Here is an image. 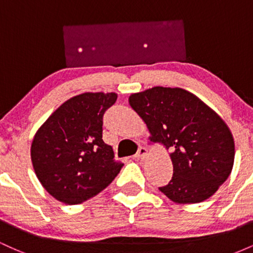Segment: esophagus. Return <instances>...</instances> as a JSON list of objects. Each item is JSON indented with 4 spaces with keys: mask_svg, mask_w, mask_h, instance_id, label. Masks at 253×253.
<instances>
[{
    "mask_svg": "<svg viewBox=\"0 0 253 253\" xmlns=\"http://www.w3.org/2000/svg\"><path fill=\"white\" fill-rule=\"evenodd\" d=\"M147 156H149V151H147L146 147H144V146L139 147L138 152L135 153V158L145 159V158H147Z\"/></svg>",
    "mask_w": 253,
    "mask_h": 253,
    "instance_id": "1",
    "label": "esophagus"
}]
</instances>
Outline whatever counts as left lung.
<instances>
[{
  "instance_id": "obj_1",
  "label": "left lung",
  "mask_w": 253,
  "mask_h": 253,
  "mask_svg": "<svg viewBox=\"0 0 253 253\" xmlns=\"http://www.w3.org/2000/svg\"><path fill=\"white\" fill-rule=\"evenodd\" d=\"M128 101L146 124L150 140L171 150L172 178L159 190L183 205L213 195L234 162V140L225 121L181 88L153 86L132 94Z\"/></svg>"
}]
</instances>
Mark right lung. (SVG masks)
Masks as SVG:
<instances>
[{
	"label": "right lung",
	"instance_id": "obj_1",
	"mask_svg": "<svg viewBox=\"0 0 253 253\" xmlns=\"http://www.w3.org/2000/svg\"><path fill=\"white\" fill-rule=\"evenodd\" d=\"M115 92H84L65 101L34 135L31 158L46 191L65 205L91 199L113 182L124 164L102 140L103 114Z\"/></svg>",
	"mask_w": 253,
	"mask_h": 253
}]
</instances>
